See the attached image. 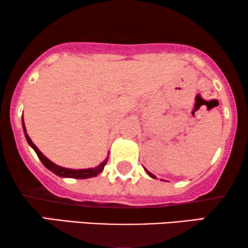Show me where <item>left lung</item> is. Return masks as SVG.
<instances>
[{"label":"left lung","mask_w":248,"mask_h":248,"mask_svg":"<svg viewBox=\"0 0 248 248\" xmlns=\"http://www.w3.org/2000/svg\"><path fill=\"white\" fill-rule=\"evenodd\" d=\"M144 169H145V168H144ZM145 171H147V172H148V175H149V176H150V177H152V178H155V175H152L150 171H149V170H147V169H145Z\"/></svg>","instance_id":"left-lung-1"}]
</instances>
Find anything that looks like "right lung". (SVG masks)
I'll return each instance as SVG.
<instances>
[{
  "mask_svg": "<svg viewBox=\"0 0 248 248\" xmlns=\"http://www.w3.org/2000/svg\"><path fill=\"white\" fill-rule=\"evenodd\" d=\"M22 127H23V132H25V135H26V139L27 141H28V143L30 147H31L35 152L38 155V158L40 159V161L43 162V165L45 166L47 169H49L50 171L54 172V174L60 176V177H69V178H78V179H84V178H91V177H94V176L99 175L101 171H103V169L105 167V165L107 164L108 161V158L105 159V160L101 162V164L98 166L96 168H88V169H69V168H64V167H61V166H57L54 164L49 160V159H47L45 155H44L42 152L39 151V149L36 147L35 144L32 143L31 139L29 138V135L27 134V131H26V126H25V123H23V118H22Z\"/></svg>",
  "mask_w": 248,
  "mask_h": 248,
  "instance_id": "add662e5",
  "label": "right lung"
}]
</instances>
